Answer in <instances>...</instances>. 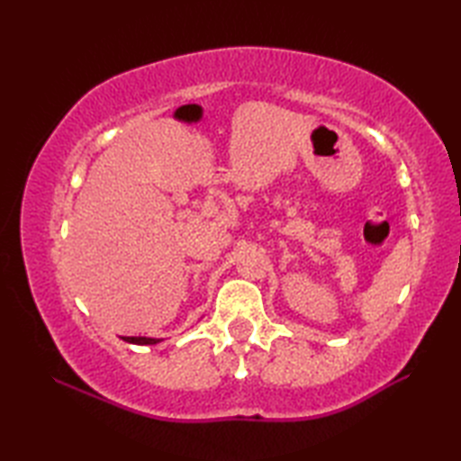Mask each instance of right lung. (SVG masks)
<instances>
[{"label":"right lung","instance_id":"1","mask_svg":"<svg viewBox=\"0 0 461 461\" xmlns=\"http://www.w3.org/2000/svg\"><path fill=\"white\" fill-rule=\"evenodd\" d=\"M126 342H132V345H156L158 339H149V337H124Z\"/></svg>","mask_w":461,"mask_h":461}]
</instances>
